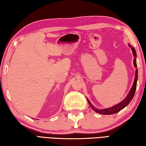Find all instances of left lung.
Masks as SVG:
<instances>
[{"label": "left lung", "instance_id": "obj_1", "mask_svg": "<svg viewBox=\"0 0 146 146\" xmlns=\"http://www.w3.org/2000/svg\"><path fill=\"white\" fill-rule=\"evenodd\" d=\"M128 46H129V48L131 49L132 52H133V56H134V60H133V64H134L135 68H136V70H135V79H134V82H133V86L131 90H129V93L126 96L124 99H123L122 101H121L120 102H119L117 104H116L115 106H112L111 108H105V109H101V110H99V109L96 108L95 106H94L90 102V101L88 99V102L89 103V104L90 105V107L93 111H95V112H97L99 114H102V115H112V114H115L116 113L119 112L120 110H122V109L126 107V106L129 104L130 103L131 101L132 100L133 97H134L135 93V91H136V88H137V80H138V70H137V53H136L135 49L133 48V47L130 45L129 44H128Z\"/></svg>", "mask_w": 146, "mask_h": 146}]
</instances>
